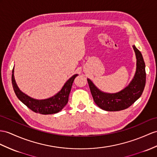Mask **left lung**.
Returning a JSON list of instances; mask_svg holds the SVG:
<instances>
[{
  "instance_id": "8db88e82",
  "label": "left lung",
  "mask_w": 157,
  "mask_h": 157,
  "mask_svg": "<svg viewBox=\"0 0 157 157\" xmlns=\"http://www.w3.org/2000/svg\"><path fill=\"white\" fill-rule=\"evenodd\" d=\"M133 49L136 57V71L129 85L117 93H102L88 78L92 96L96 105L106 111H118L128 108L139 98L144 90L146 83L145 64L141 52L135 46Z\"/></svg>"
}]
</instances>
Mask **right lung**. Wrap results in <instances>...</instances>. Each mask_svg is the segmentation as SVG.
Segmentation results:
<instances>
[{"instance_id":"right-lung-1","label":"right lung","mask_w":157,"mask_h":157,"mask_svg":"<svg viewBox=\"0 0 157 157\" xmlns=\"http://www.w3.org/2000/svg\"><path fill=\"white\" fill-rule=\"evenodd\" d=\"M12 74V84L13 89L17 97L22 103L32 110L33 112L42 114H51L59 113L68 101L71 87L75 77L78 75H75L69 78L64 85L63 89L54 97L44 100H36L28 97L19 90L14 77V68Z\"/></svg>"}]
</instances>
